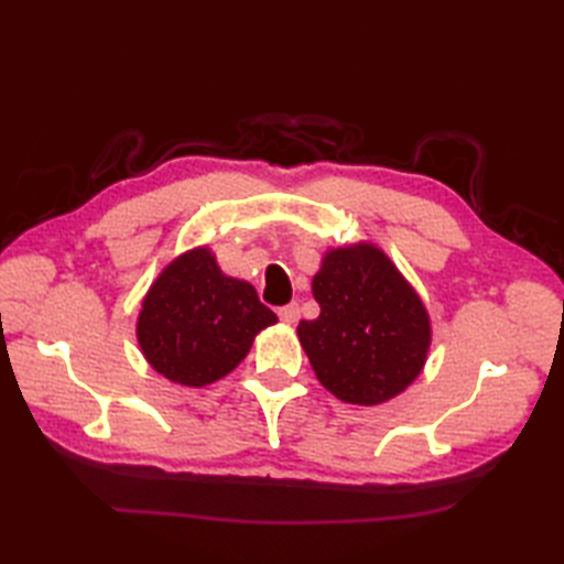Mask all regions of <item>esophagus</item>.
Wrapping results in <instances>:
<instances>
[{"instance_id": "esophagus-1", "label": "esophagus", "mask_w": 564, "mask_h": 564, "mask_svg": "<svg viewBox=\"0 0 564 564\" xmlns=\"http://www.w3.org/2000/svg\"><path fill=\"white\" fill-rule=\"evenodd\" d=\"M279 317H281V322L283 325H295L297 322V317H301V307H297V303H291V305H283L281 310H279Z\"/></svg>"}]
</instances>
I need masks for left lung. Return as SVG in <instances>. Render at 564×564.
<instances>
[{"mask_svg":"<svg viewBox=\"0 0 564 564\" xmlns=\"http://www.w3.org/2000/svg\"><path fill=\"white\" fill-rule=\"evenodd\" d=\"M317 319L297 325L317 380L349 404H382L422 373L429 313L398 267L370 242L329 249L313 279Z\"/></svg>","mask_w":564,"mask_h":564,"instance_id":"obj_1","label":"left lung"}]
</instances>
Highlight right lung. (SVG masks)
Here are the masks:
<instances>
[{
  "instance_id": "right-lung-1",
  "label": "right lung",
  "mask_w": 564,
  "mask_h": 564,
  "mask_svg": "<svg viewBox=\"0 0 564 564\" xmlns=\"http://www.w3.org/2000/svg\"><path fill=\"white\" fill-rule=\"evenodd\" d=\"M275 322L254 285L225 275L210 249L198 247L176 257L150 285L138 344L166 380L203 388L242 364L257 334Z\"/></svg>"
}]
</instances>
